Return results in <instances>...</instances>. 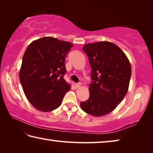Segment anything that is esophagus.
Here are the masks:
<instances>
[{"instance_id": "esophagus-1", "label": "esophagus", "mask_w": 153, "mask_h": 153, "mask_svg": "<svg viewBox=\"0 0 153 153\" xmlns=\"http://www.w3.org/2000/svg\"><path fill=\"white\" fill-rule=\"evenodd\" d=\"M74 85H75V87H76V88H79L80 87H81V82H78V83H75Z\"/></svg>"}]
</instances>
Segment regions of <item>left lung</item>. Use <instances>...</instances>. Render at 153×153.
Wrapping results in <instances>:
<instances>
[{
    "instance_id": "1",
    "label": "left lung",
    "mask_w": 153,
    "mask_h": 153,
    "mask_svg": "<svg viewBox=\"0 0 153 153\" xmlns=\"http://www.w3.org/2000/svg\"><path fill=\"white\" fill-rule=\"evenodd\" d=\"M82 49L89 58L93 81L89 100L80 105L93 116H105L126 95L132 73L130 61L117 45L109 42L87 44Z\"/></svg>"
}]
</instances>
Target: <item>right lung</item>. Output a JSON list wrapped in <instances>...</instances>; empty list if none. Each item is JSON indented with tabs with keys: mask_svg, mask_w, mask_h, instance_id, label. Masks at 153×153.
<instances>
[{
	"mask_svg": "<svg viewBox=\"0 0 153 153\" xmlns=\"http://www.w3.org/2000/svg\"><path fill=\"white\" fill-rule=\"evenodd\" d=\"M71 42L44 37L29 44L23 56L19 79L27 100L44 112L61 105L71 85L64 79L65 58L72 47Z\"/></svg>",
	"mask_w": 153,
	"mask_h": 153,
	"instance_id": "add662e5",
	"label": "right lung"
}]
</instances>
